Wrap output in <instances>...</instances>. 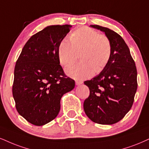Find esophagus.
<instances>
[{
  "mask_svg": "<svg viewBox=\"0 0 149 149\" xmlns=\"http://www.w3.org/2000/svg\"><path fill=\"white\" fill-rule=\"evenodd\" d=\"M75 84H76V85H80V84H83V82L82 81H75Z\"/></svg>",
  "mask_w": 149,
  "mask_h": 149,
  "instance_id": "34e87169",
  "label": "esophagus"
}]
</instances>
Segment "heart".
<instances>
[{
	"label": "heart",
	"mask_w": 149,
	"mask_h": 149,
	"mask_svg": "<svg viewBox=\"0 0 149 149\" xmlns=\"http://www.w3.org/2000/svg\"><path fill=\"white\" fill-rule=\"evenodd\" d=\"M64 38L58 47V58L63 66L72 64L79 52L81 60L65 69L68 75L75 79L82 80L91 77L94 72L100 73L106 67L112 55V43L105 34L88 27L77 29Z\"/></svg>",
	"instance_id": "heart-1"
}]
</instances>
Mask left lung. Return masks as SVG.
Here are the masks:
<instances>
[{"mask_svg": "<svg viewBox=\"0 0 149 149\" xmlns=\"http://www.w3.org/2000/svg\"><path fill=\"white\" fill-rule=\"evenodd\" d=\"M91 27L105 33L112 43L111 59L97 76L84 81L90 95L84 103L88 118L97 124H113L131 110L137 88V69L122 36L107 27Z\"/></svg>", "mask_w": 149, "mask_h": 149, "instance_id": "8db88e82", "label": "left lung"}]
</instances>
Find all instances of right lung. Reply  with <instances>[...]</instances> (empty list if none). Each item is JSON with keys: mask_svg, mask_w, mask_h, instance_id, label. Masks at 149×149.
Segmentation results:
<instances>
[{"mask_svg": "<svg viewBox=\"0 0 149 149\" xmlns=\"http://www.w3.org/2000/svg\"><path fill=\"white\" fill-rule=\"evenodd\" d=\"M71 27L49 25L34 34L16 61L12 86L16 108L35 126L46 124L57 116L62 96L74 88V81L60 65L57 52Z\"/></svg>", "mask_w": 149, "mask_h": 149, "instance_id": "obj_1", "label": "right lung"}]
</instances>
